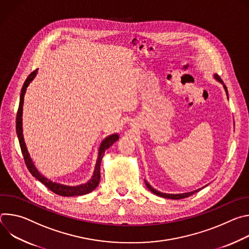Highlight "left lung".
Segmentation results:
<instances>
[{"label":"left lung","instance_id":"8db88e82","mask_svg":"<svg viewBox=\"0 0 249 249\" xmlns=\"http://www.w3.org/2000/svg\"><path fill=\"white\" fill-rule=\"evenodd\" d=\"M215 78H216L219 82L223 83V81H222V79L220 78L219 75H215ZM224 88H225V89H226V91H227V94H228V89H227V87H226L225 85H224ZM146 185H147V187H148L149 190H151L153 193H155V194L158 195V196H160V197H163V198H168V199H176V200L189 197V196L195 194L196 192H198V191L200 190V189H198V190H195V191H192V192H188V193H183V194H165V193H161V192H159V191H157L156 189H154L147 181H146Z\"/></svg>","mask_w":249,"mask_h":249}]
</instances>
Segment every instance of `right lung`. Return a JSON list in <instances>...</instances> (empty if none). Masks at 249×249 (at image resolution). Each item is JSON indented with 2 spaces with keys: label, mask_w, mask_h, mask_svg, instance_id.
<instances>
[{
  "label": "right lung",
  "mask_w": 249,
  "mask_h": 249,
  "mask_svg": "<svg viewBox=\"0 0 249 249\" xmlns=\"http://www.w3.org/2000/svg\"><path fill=\"white\" fill-rule=\"evenodd\" d=\"M37 73V69L34 70L32 73L29 74V76L27 77V79L25 80L22 89H21V92H20V98H19V105H18V113H17V123H16V128H17V134H18V142H19V146H20V150L24 159V162L26 164L27 169L29 170V172L32 174V176H34L35 178L38 179L41 183H43L49 190H51L52 192L56 193L57 195H61V196H79V195H85L88 194L89 192H91L92 190H94L100 180V162L102 160V157L105 153V151L107 150L110 146H112L115 142L118 140V135H111L109 137L106 138L102 144L100 145L99 148V153H98V159L96 161V165H95V169L93 172V175L91 177V179L86 183V184H82L79 186H66V185H61L58 183H54L50 180H48L47 178H45L44 176H42L37 169L35 168V166L33 165L29 155L27 153L26 147H25V143L23 141V136H22V122H21V115H22V105H23V97H24V93L26 90L27 86L29 85V83L33 80V78L35 77Z\"/></svg>",
  "instance_id": "add662e5"
}]
</instances>
